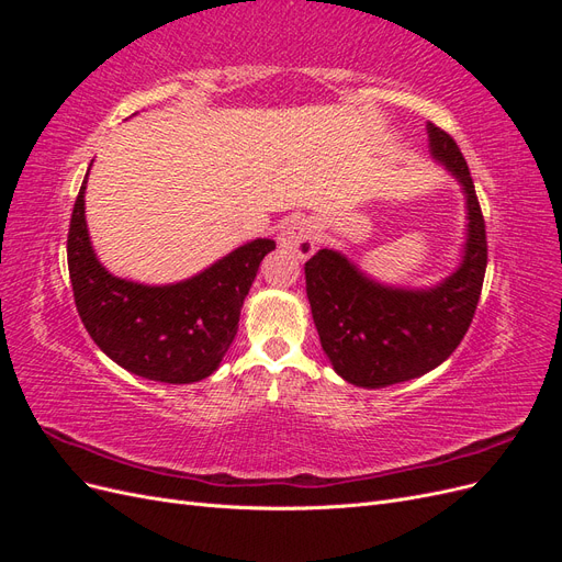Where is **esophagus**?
I'll list each match as a JSON object with an SVG mask.
<instances>
[{
  "label": "esophagus",
  "mask_w": 562,
  "mask_h": 562,
  "mask_svg": "<svg viewBox=\"0 0 562 562\" xmlns=\"http://www.w3.org/2000/svg\"><path fill=\"white\" fill-rule=\"evenodd\" d=\"M318 244V232L312 220H293L291 225H285L281 236H279V246L288 252H293L297 260H307L316 252Z\"/></svg>",
  "instance_id": "esophagus-1"
}]
</instances>
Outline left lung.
Segmentation results:
<instances>
[{
	"label": "left lung",
	"instance_id": "1",
	"mask_svg": "<svg viewBox=\"0 0 562 562\" xmlns=\"http://www.w3.org/2000/svg\"><path fill=\"white\" fill-rule=\"evenodd\" d=\"M427 133L431 157L467 196V244L452 274L415 291L372 281L347 255L328 248L304 265L321 347L337 375L356 386L382 389L438 368L464 339L481 300L487 267L481 203L452 135L434 124Z\"/></svg>",
	"mask_w": 562,
	"mask_h": 562
}]
</instances>
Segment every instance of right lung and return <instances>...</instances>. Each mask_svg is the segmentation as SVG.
I'll return each mask as SVG.
<instances>
[{"label":"right lung","mask_w":562,"mask_h":562,"mask_svg":"<svg viewBox=\"0 0 562 562\" xmlns=\"http://www.w3.org/2000/svg\"><path fill=\"white\" fill-rule=\"evenodd\" d=\"M67 232V267L83 328L110 359L133 375L192 384L213 375L239 330L244 300L271 239H255L201 274L168 285L119 279L98 262L87 227L83 194Z\"/></svg>","instance_id":"add662e5"}]
</instances>
